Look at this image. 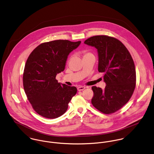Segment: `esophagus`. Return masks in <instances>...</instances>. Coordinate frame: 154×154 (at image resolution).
I'll return each mask as SVG.
<instances>
[{
	"instance_id": "34e87169",
	"label": "esophagus",
	"mask_w": 154,
	"mask_h": 154,
	"mask_svg": "<svg viewBox=\"0 0 154 154\" xmlns=\"http://www.w3.org/2000/svg\"><path fill=\"white\" fill-rule=\"evenodd\" d=\"M85 88H86L84 86H79L77 88V90H78V91H82L84 90Z\"/></svg>"
}]
</instances>
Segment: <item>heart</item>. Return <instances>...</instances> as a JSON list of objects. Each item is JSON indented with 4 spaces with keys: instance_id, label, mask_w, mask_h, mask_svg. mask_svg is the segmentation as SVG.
<instances>
[{
    "instance_id": "1",
    "label": "heart",
    "mask_w": 154,
    "mask_h": 154,
    "mask_svg": "<svg viewBox=\"0 0 154 154\" xmlns=\"http://www.w3.org/2000/svg\"><path fill=\"white\" fill-rule=\"evenodd\" d=\"M88 54H91V53H89V52H86V53L85 54V55H88Z\"/></svg>"
}]
</instances>
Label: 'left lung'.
<instances>
[{"instance_id":"8db88e82","label":"left lung","mask_w":154,"mask_h":154,"mask_svg":"<svg viewBox=\"0 0 154 154\" xmlns=\"http://www.w3.org/2000/svg\"><path fill=\"white\" fill-rule=\"evenodd\" d=\"M85 43L97 49L98 71L104 73L106 85L103 90L92 87V103L103 114H112L125 105L134 92L136 82L134 61L123 43L113 37L94 35Z\"/></svg>"}]
</instances>
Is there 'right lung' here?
Here are the masks:
<instances>
[{
    "label": "right lung",
    "mask_w": 154,
    "mask_h": 154,
    "mask_svg": "<svg viewBox=\"0 0 154 154\" xmlns=\"http://www.w3.org/2000/svg\"><path fill=\"white\" fill-rule=\"evenodd\" d=\"M81 42L57 40L41 43L30 54L23 73V86L33 109L47 119L63 115L77 88L61 85L57 74L64 70L68 55Z\"/></svg>",
    "instance_id": "obj_1"
}]
</instances>
